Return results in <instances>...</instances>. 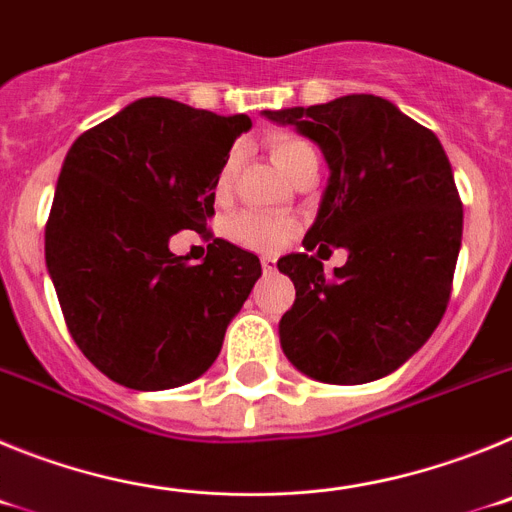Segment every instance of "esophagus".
Returning <instances> with one entry per match:
<instances>
[{
  "instance_id": "34e87169",
  "label": "esophagus",
  "mask_w": 512,
  "mask_h": 512,
  "mask_svg": "<svg viewBox=\"0 0 512 512\" xmlns=\"http://www.w3.org/2000/svg\"><path fill=\"white\" fill-rule=\"evenodd\" d=\"M261 269H264L266 274H271V271L277 269V261L271 259V256H261Z\"/></svg>"
}]
</instances>
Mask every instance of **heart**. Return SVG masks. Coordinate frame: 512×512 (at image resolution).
Masks as SVG:
<instances>
[{
    "label": "heart",
    "mask_w": 512,
    "mask_h": 512,
    "mask_svg": "<svg viewBox=\"0 0 512 512\" xmlns=\"http://www.w3.org/2000/svg\"><path fill=\"white\" fill-rule=\"evenodd\" d=\"M307 156H318L315 148L310 143L300 138H282L274 143V161H277L279 169L289 176V171L295 169L300 164L302 158ZM230 171H233V158H230L228 164L223 166L220 171V179H217V189L228 187ZM289 230L292 225L287 220H279V217L264 215V212H253V210H243L230 220V235H233L235 241L243 243V246L259 248V251H274V248L282 246L287 241Z\"/></svg>",
    "instance_id": "heart-1"
}]
</instances>
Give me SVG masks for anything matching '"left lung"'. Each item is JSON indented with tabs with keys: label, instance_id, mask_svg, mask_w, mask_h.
I'll list each match as a JSON object with an SVG mask.
<instances>
[{
	"label": "left lung",
	"instance_id": "left-lung-1",
	"mask_svg": "<svg viewBox=\"0 0 512 512\" xmlns=\"http://www.w3.org/2000/svg\"><path fill=\"white\" fill-rule=\"evenodd\" d=\"M261 115L315 140L328 164L302 241L318 256L277 261L297 289L279 320L284 356L325 384L387 377L431 338L451 295L464 210L449 156L436 133L374 94ZM330 247L349 259L325 278Z\"/></svg>",
	"mask_w": 512,
	"mask_h": 512
}]
</instances>
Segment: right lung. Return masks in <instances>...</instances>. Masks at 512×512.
Returning <instances> with one entry per match:
<instances>
[{"instance_id":"obj_1","label":"right lung","mask_w":512,"mask_h":512,"mask_svg":"<svg viewBox=\"0 0 512 512\" xmlns=\"http://www.w3.org/2000/svg\"><path fill=\"white\" fill-rule=\"evenodd\" d=\"M248 115L143 97L81 133L63 158L45 266L81 354L112 382L171 390L207 372L261 277L256 253L215 238L202 264L169 251L205 230Z\"/></svg>"}]
</instances>
